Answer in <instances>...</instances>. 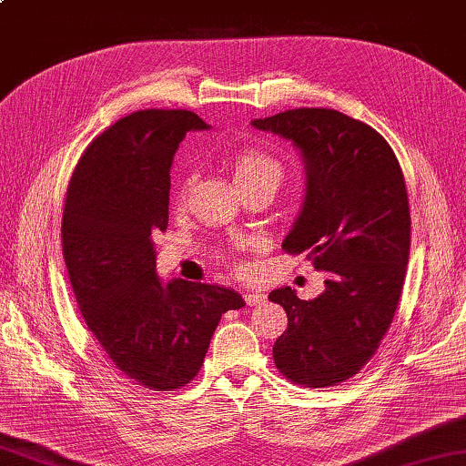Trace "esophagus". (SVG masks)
<instances>
[{
  "mask_svg": "<svg viewBox=\"0 0 466 466\" xmlns=\"http://www.w3.org/2000/svg\"><path fill=\"white\" fill-rule=\"evenodd\" d=\"M242 297H244V303L248 307H257L262 303L264 299H267L262 293H258V290H250V293H244Z\"/></svg>",
  "mask_w": 466,
  "mask_h": 466,
  "instance_id": "esophagus-1",
  "label": "esophagus"
}]
</instances>
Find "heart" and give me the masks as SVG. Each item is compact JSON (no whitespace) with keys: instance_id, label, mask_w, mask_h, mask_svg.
I'll use <instances>...</instances> for the list:
<instances>
[{"instance_id":"heart-1","label":"heart","mask_w":466,"mask_h":466,"mask_svg":"<svg viewBox=\"0 0 466 466\" xmlns=\"http://www.w3.org/2000/svg\"><path fill=\"white\" fill-rule=\"evenodd\" d=\"M232 173L236 186L246 184H270L279 187L285 177V167L280 159L267 149L260 147H244L234 153L232 157ZM191 186V177H184L177 189V204H184Z\"/></svg>"}]
</instances>
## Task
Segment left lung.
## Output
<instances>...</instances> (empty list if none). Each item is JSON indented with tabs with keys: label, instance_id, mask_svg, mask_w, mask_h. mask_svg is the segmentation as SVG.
Wrapping results in <instances>:
<instances>
[{
	"label": "left lung",
	"instance_id": "1",
	"mask_svg": "<svg viewBox=\"0 0 466 466\" xmlns=\"http://www.w3.org/2000/svg\"><path fill=\"white\" fill-rule=\"evenodd\" d=\"M252 125L293 141L307 167V196L282 242L325 272V293L300 300L290 287L268 299L289 325L272 360L293 384L327 388L376 355L404 289L410 208L404 173L388 141L335 108H290Z\"/></svg>",
	"mask_w": 466,
	"mask_h": 466
}]
</instances>
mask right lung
Wrapping results in <instances>:
<instances>
[{
  "label": "right lung",
  "instance_id": "add662e5",
  "mask_svg": "<svg viewBox=\"0 0 466 466\" xmlns=\"http://www.w3.org/2000/svg\"><path fill=\"white\" fill-rule=\"evenodd\" d=\"M184 108H145L95 137L72 173L62 252L85 323L113 366L137 386L173 391L194 380L226 311L244 307L232 289L155 272L151 234L169 222V167L191 129Z\"/></svg>",
  "mask_w": 466,
  "mask_h": 466
}]
</instances>
